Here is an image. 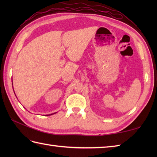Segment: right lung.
<instances>
[{"instance_id": "1", "label": "right lung", "mask_w": 157, "mask_h": 157, "mask_svg": "<svg viewBox=\"0 0 157 157\" xmlns=\"http://www.w3.org/2000/svg\"><path fill=\"white\" fill-rule=\"evenodd\" d=\"M12 82H13V80H12ZM13 91H14V90H13ZM15 93V92H14ZM55 113H52V114H50V115H46V116H48V115H53V114H55Z\"/></svg>"}]
</instances>
